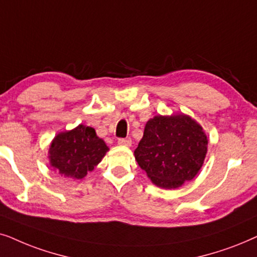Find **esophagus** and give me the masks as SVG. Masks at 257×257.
<instances>
[{
	"label": "esophagus",
	"instance_id": "esophagus-1",
	"mask_svg": "<svg viewBox=\"0 0 257 257\" xmlns=\"http://www.w3.org/2000/svg\"><path fill=\"white\" fill-rule=\"evenodd\" d=\"M117 143H118V145H121V146L131 147L132 146V139H129V138H126V139H118Z\"/></svg>",
	"mask_w": 257,
	"mask_h": 257
}]
</instances>
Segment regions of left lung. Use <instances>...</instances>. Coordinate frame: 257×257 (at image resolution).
<instances>
[{"label":"left lung","instance_id":"obj_1","mask_svg":"<svg viewBox=\"0 0 257 257\" xmlns=\"http://www.w3.org/2000/svg\"><path fill=\"white\" fill-rule=\"evenodd\" d=\"M207 145L202 126L188 115H159L147 122L134 155L154 184L175 189L200 172Z\"/></svg>","mask_w":257,"mask_h":257}]
</instances>
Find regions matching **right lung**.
I'll use <instances>...</instances> for the list:
<instances>
[{"label": "right lung", "mask_w": 257, "mask_h": 257, "mask_svg": "<svg viewBox=\"0 0 257 257\" xmlns=\"http://www.w3.org/2000/svg\"><path fill=\"white\" fill-rule=\"evenodd\" d=\"M108 150L94 128L80 124L55 136L48 157L50 166L61 175L81 180L101 162Z\"/></svg>", "instance_id": "right-lung-1"}]
</instances>
